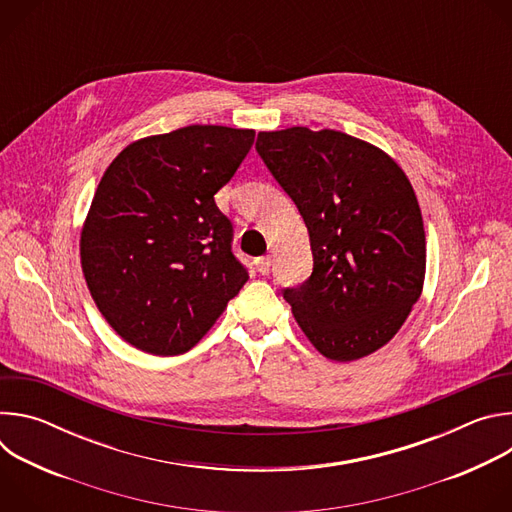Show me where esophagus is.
<instances>
[{
    "instance_id": "obj_1",
    "label": "esophagus",
    "mask_w": 512,
    "mask_h": 512,
    "mask_svg": "<svg viewBox=\"0 0 512 512\" xmlns=\"http://www.w3.org/2000/svg\"><path fill=\"white\" fill-rule=\"evenodd\" d=\"M255 265H257V271H259L261 275H267L269 269H271V259H269V257H259V259L255 261Z\"/></svg>"
}]
</instances>
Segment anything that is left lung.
I'll use <instances>...</instances> for the list:
<instances>
[{
    "instance_id": "1",
    "label": "left lung",
    "mask_w": 512,
    "mask_h": 512,
    "mask_svg": "<svg viewBox=\"0 0 512 512\" xmlns=\"http://www.w3.org/2000/svg\"><path fill=\"white\" fill-rule=\"evenodd\" d=\"M255 150L310 233L312 275L285 287L310 342L348 362L385 346L421 296L425 231L405 172L334 129L261 131Z\"/></svg>"
}]
</instances>
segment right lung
<instances>
[{
    "mask_svg": "<svg viewBox=\"0 0 512 512\" xmlns=\"http://www.w3.org/2000/svg\"><path fill=\"white\" fill-rule=\"evenodd\" d=\"M253 141V129L188 125L133 141L103 174L81 263L99 312L131 346L188 352L249 279L214 194Z\"/></svg>",
    "mask_w": 512,
    "mask_h": 512,
    "instance_id": "obj_1",
    "label": "right lung"
}]
</instances>
